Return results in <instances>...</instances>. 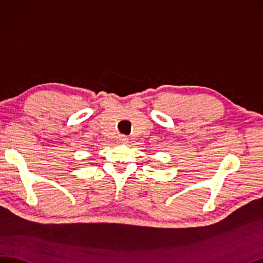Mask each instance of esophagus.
Instances as JSON below:
<instances>
[{"label": "esophagus", "instance_id": "obj_1", "mask_svg": "<svg viewBox=\"0 0 263 263\" xmlns=\"http://www.w3.org/2000/svg\"><path fill=\"white\" fill-rule=\"evenodd\" d=\"M118 141H119L120 144H125V143L128 141V139H127L125 136H120V137L118 138Z\"/></svg>", "mask_w": 263, "mask_h": 263}]
</instances>
